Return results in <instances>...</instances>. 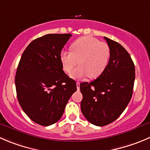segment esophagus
Here are the masks:
<instances>
[{
	"instance_id": "1",
	"label": "esophagus",
	"mask_w": 150,
	"mask_h": 150,
	"mask_svg": "<svg viewBox=\"0 0 150 150\" xmlns=\"http://www.w3.org/2000/svg\"><path fill=\"white\" fill-rule=\"evenodd\" d=\"M79 85H80V83L79 82H76V88H77V90L79 89Z\"/></svg>"
}]
</instances>
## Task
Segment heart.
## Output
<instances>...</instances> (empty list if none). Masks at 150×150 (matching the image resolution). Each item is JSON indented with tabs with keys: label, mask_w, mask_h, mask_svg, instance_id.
Returning <instances> with one entry per match:
<instances>
[{
	"label": "heart",
	"mask_w": 150,
	"mask_h": 150,
	"mask_svg": "<svg viewBox=\"0 0 150 150\" xmlns=\"http://www.w3.org/2000/svg\"><path fill=\"white\" fill-rule=\"evenodd\" d=\"M71 51H62L59 59L64 71L71 73L79 63L81 66L72 71L73 79L99 77L105 71L110 59V48L108 43L91 37H82L74 41Z\"/></svg>",
	"instance_id": "obj_1"
}]
</instances>
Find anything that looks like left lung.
I'll return each mask as SVG.
<instances>
[{"label":"left lung","instance_id":"8db88e82","mask_svg":"<svg viewBox=\"0 0 150 150\" xmlns=\"http://www.w3.org/2000/svg\"><path fill=\"white\" fill-rule=\"evenodd\" d=\"M110 59L105 71L95 80L82 82L81 110L96 126L112 123L130 101L135 81V65L129 53L119 42L105 38Z\"/></svg>","mask_w":150,"mask_h":150}]
</instances>
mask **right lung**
Wrapping results in <instances>:
<instances>
[{"label": "right lung", "mask_w": 150, "mask_h": 150, "mask_svg": "<svg viewBox=\"0 0 150 150\" xmlns=\"http://www.w3.org/2000/svg\"><path fill=\"white\" fill-rule=\"evenodd\" d=\"M71 34H48L34 40L21 56L15 75L17 96L35 123L49 126L60 119L76 82L62 71L59 54Z\"/></svg>", "instance_id": "right-lung-1"}]
</instances>
